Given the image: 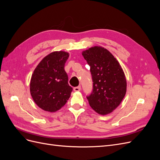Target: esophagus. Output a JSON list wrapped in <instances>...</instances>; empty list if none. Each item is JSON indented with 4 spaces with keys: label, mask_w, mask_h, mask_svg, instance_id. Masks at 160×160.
Wrapping results in <instances>:
<instances>
[{
    "label": "esophagus",
    "mask_w": 160,
    "mask_h": 160,
    "mask_svg": "<svg viewBox=\"0 0 160 160\" xmlns=\"http://www.w3.org/2000/svg\"><path fill=\"white\" fill-rule=\"evenodd\" d=\"M73 90L75 91H79L81 90V86H77V87H75V88H73Z\"/></svg>",
    "instance_id": "34e87169"
}]
</instances>
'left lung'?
Wrapping results in <instances>:
<instances>
[{
  "label": "left lung",
  "mask_w": 160,
  "mask_h": 160,
  "mask_svg": "<svg viewBox=\"0 0 160 160\" xmlns=\"http://www.w3.org/2000/svg\"><path fill=\"white\" fill-rule=\"evenodd\" d=\"M90 66L93 91L87 96L91 108L106 115L118 107L126 93L127 83L122 67L106 49L95 46L82 53Z\"/></svg>",
  "instance_id": "1"
}]
</instances>
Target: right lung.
I'll return each instance as SVG.
<instances>
[{
	"mask_svg": "<svg viewBox=\"0 0 160 160\" xmlns=\"http://www.w3.org/2000/svg\"><path fill=\"white\" fill-rule=\"evenodd\" d=\"M69 53L55 51L46 56L34 71L30 91L35 103L42 109L55 112L70 98L72 88L68 84L65 64Z\"/></svg>",
	"mask_w": 160,
	"mask_h": 160,
	"instance_id": "obj_1",
	"label": "right lung"
}]
</instances>
